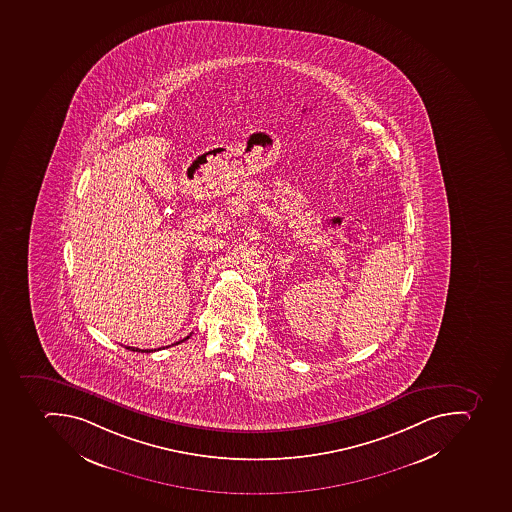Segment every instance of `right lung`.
Segmentation results:
<instances>
[{"mask_svg":"<svg viewBox=\"0 0 512 512\" xmlns=\"http://www.w3.org/2000/svg\"><path fill=\"white\" fill-rule=\"evenodd\" d=\"M189 339L188 337H184L183 340ZM183 340H180V342H183ZM180 342H176V344H180ZM128 350H133V352H141V353H151L156 352V350H141V348H135V347H127Z\"/></svg>","mask_w":512,"mask_h":512,"instance_id":"1","label":"right lung"}]
</instances>
